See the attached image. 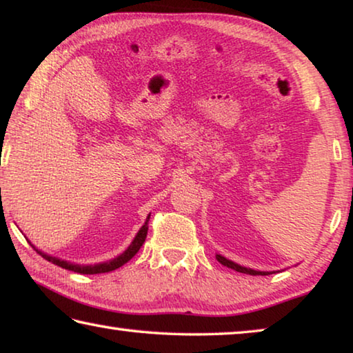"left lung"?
<instances>
[{"label":"left lung","instance_id":"obj_1","mask_svg":"<svg viewBox=\"0 0 353 353\" xmlns=\"http://www.w3.org/2000/svg\"><path fill=\"white\" fill-rule=\"evenodd\" d=\"M216 259H218V262L224 265V267L235 270V271H238V273H246V274H252V276H268V274H271V273H274V271H259V270H252V268L241 267V265L232 262V260L225 259L224 256H221V254H216Z\"/></svg>","mask_w":353,"mask_h":353}]
</instances>
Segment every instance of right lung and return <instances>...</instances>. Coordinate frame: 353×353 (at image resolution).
Wrapping results in <instances>:
<instances>
[{"mask_svg": "<svg viewBox=\"0 0 353 353\" xmlns=\"http://www.w3.org/2000/svg\"><path fill=\"white\" fill-rule=\"evenodd\" d=\"M150 216L146 218L145 224L140 227V230L137 232V235L134 236V240L131 241V245L128 246V249H124V251L120 254V256L113 257L110 260H105V262H101V263H93V265H80V263H74V262H68V260H63V259H58L55 256H50V254H46L44 251H41V249H37L34 245H31V241H28L30 245L34 248V251L39 254V256L44 257L48 262L58 265V267H61L64 270H70L74 271V273H80V274H99V273H108V271H113L117 268L123 267L124 263L129 262L135 254L139 252V249L142 248V245L145 243V238H146V233H148V221H150ZM28 240V238H26Z\"/></svg>", "mask_w": 353, "mask_h": 353, "instance_id": "1", "label": "right lung"}]
</instances>
